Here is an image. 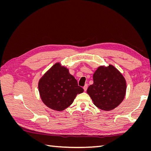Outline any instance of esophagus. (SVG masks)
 I'll return each mask as SVG.
<instances>
[{"instance_id":"34e87169","label":"esophagus","mask_w":151,"mask_h":151,"mask_svg":"<svg viewBox=\"0 0 151 151\" xmlns=\"http://www.w3.org/2000/svg\"><path fill=\"white\" fill-rule=\"evenodd\" d=\"M83 89H84V91H86L87 89H88V84H85V86H84V88H83Z\"/></svg>"}]
</instances>
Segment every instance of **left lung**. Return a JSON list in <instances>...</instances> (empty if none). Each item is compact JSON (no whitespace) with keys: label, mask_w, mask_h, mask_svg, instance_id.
<instances>
[{"label":"left lung","mask_w":151,"mask_h":151,"mask_svg":"<svg viewBox=\"0 0 151 151\" xmlns=\"http://www.w3.org/2000/svg\"><path fill=\"white\" fill-rule=\"evenodd\" d=\"M93 82L87 93L98 108L111 110L124 99L127 89L125 79L113 65L99 67L93 74Z\"/></svg>","instance_id":"1"}]
</instances>
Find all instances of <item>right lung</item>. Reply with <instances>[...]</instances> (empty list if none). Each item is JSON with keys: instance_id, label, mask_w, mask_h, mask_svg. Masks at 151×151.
Here are the masks:
<instances>
[{"instance_id": "add662e5", "label": "right lung", "mask_w": 151, "mask_h": 151, "mask_svg": "<svg viewBox=\"0 0 151 151\" xmlns=\"http://www.w3.org/2000/svg\"><path fill=\"white\" fill-rule=\"evenodd\" d=\"M38 89L44 104L58 111L69 106L77 94L84 91L74 77L60 63L53 65L40 79Z\"/></svg>"}]
</instances>
